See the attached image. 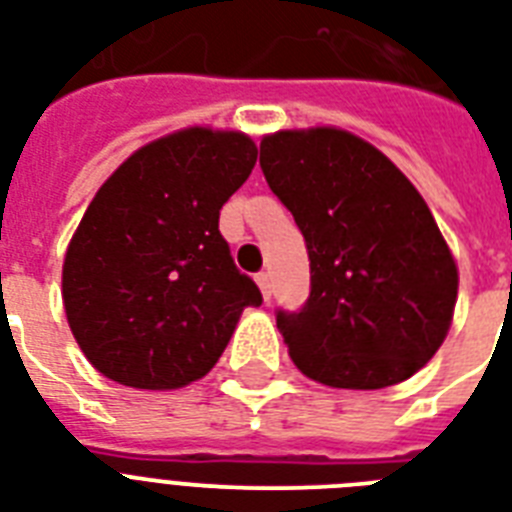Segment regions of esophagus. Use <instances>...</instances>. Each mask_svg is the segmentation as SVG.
Returning a JSON list of instances; mask_svg holds the SVG:
<instances>
[{
    "label": "esophagus",
    "mask_w": 512,
    "mask_h": 512,
    "mask_svg": "<svg viewBox=\"0 0 512 512\" xmlns=\"http://www.w3.org/2000/svg\"><path fill=\"white\" fill-rule=\"evenodd\" d=\"M257 287H260V292H263L265 300H271L273 284H271V276H268V273H257Z\"/></svg>",
    "instance_id": "34e87169"
}]
</instances>
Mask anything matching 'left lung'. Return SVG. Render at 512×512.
Listing matches in <instances>:
<instances>
[{"instance_id": "8db88e82", "label": "left lung", "mask_w": 512, "mask_h": 512, "mask_svg": "<svg viewBox=\"0 0 512 512\" xmlns=\"http://www.w3.org/2000/svg\"><path fill=\"white\" fill-rule=\"evenodd\" d=\"M260 167L311 260L305 308L276 316L297 369L348 390L420 372L449 335L460 273L412 180L340 127L271 132Z\"/></svg>"}]
</instances>
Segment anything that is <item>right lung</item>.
Masks as SVG:
<instances>
[{
  "label": "right lung",
  "mask_w": 512,
  "mask_h": 512,
  "mask_svg": "<svg viewBox=\"0 0 512 512\" xmlns=\"http://www.w3.org/2000/svg\"><path fill=\"white\" fill-rule=\"evenodd\" d=\"M255 162L249 135L196 124L138 148L100 185L68 241L60 292L103 377L185 388L223 356L244 308L263 303L217 231Z\"/></svg>",
  "instance_id": "1"
}]
</instances>
